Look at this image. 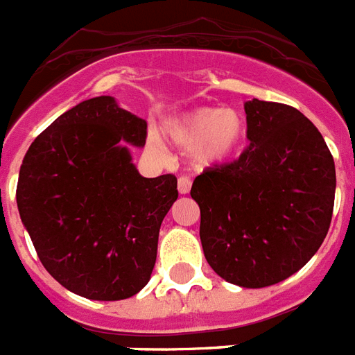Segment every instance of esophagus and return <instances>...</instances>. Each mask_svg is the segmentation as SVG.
I'll list each match as a JSON object with an SVG mask.
<instances>
[{"mask_svg": "<svg viewBox=\"0 0 355 355\" xmlns=\"http://www.w3.org/2000/svg\"><path fill=\"white\" fill-rule=\"evenodd\" d=\"M189 189H191V178L189 177L178 178V193H180V195H187Z\"/></svg>", "mask_w": 355, "mask_h": 355, "instance_id": "1", "label": "esophagus"}]
</instances>
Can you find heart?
I'll return each mask as SVG.
<instances>
[{
  "mask_svg": "<svg viewBox=\"0 0 355 355\" xmlns=\"http://www.w3.org/2000/svg\"><path fill=\"white\" fill-rule=\"evenodd\" d=\"M247 122L238 110L200 106L166 126V135L178 148L189 150L196 168L216 166L240 151L245 141Z\"/></svg>",
  "mask_w": 355,
  "mask_h": 355,
  "instance_id": "heart-1",
  "label": "heart"
}]
</instances>
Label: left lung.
Instances as JSON below:
<instances>
[{"mask_svg":"<svg viewBox=\"0 0 355 355\" xmlns=\"http://www.w3.org/2000/svg\"><path fill=\"white\" fill-rule=\"evenodd\" d=\"M240 159L195 178L205 260L229 284L260 288L302 269L329 233L336 168L318 128L282 103L247 101Z\"/></svg>","mask_w":355,"mask_h":355,"instance_id":"1","label":"left lung"}]
</instances>
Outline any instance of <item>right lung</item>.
<instances>
[{
    "label": "right lung",
    "instance_id": "1",
    "mask_svg": "<svg viewBox=\"0 0 355 355\" xmlns=\"http://www.w3.org/2000/svg\"><path fill=\"white\" fill-rule=\"evenodd\" d=\"M148 124L117 101H83L35 137L19 169L16 200L43 267L71 293L117 302L151 278L177 177L144 178L128 144Z\"/></svg>",
    "mask_w": 355,
    "mask_h": 355
}]
</instances>
